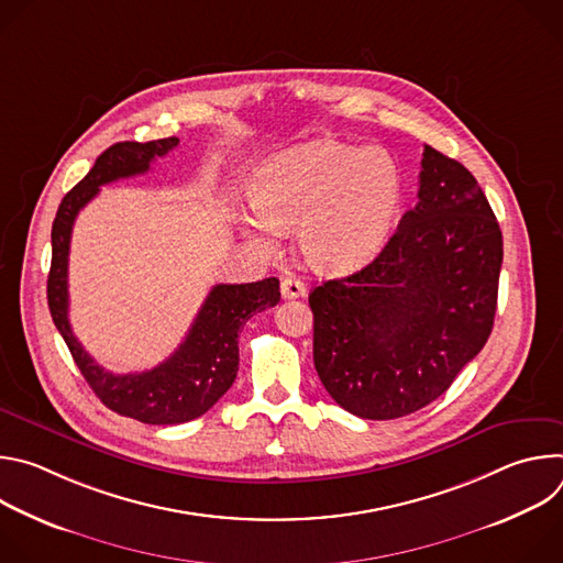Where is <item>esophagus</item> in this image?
Returning <instances> with one entry per match:
<instances>
[{
  "label": "esophagus",
  "mask_w": 563,
  "mask_h": 563,
  "mask_svg": "<svg viewBox=\"0 0 563 563\" xmlns=\"http://www.w3.org/2000/svg\"><path fill=\"white\" fill-rule=\"evenodd\" d=\"M280 294H283V298H300L307 294V285L300 278L287 276L280 283Z\"/></svg>",
  "instance_id": "1"
}]
</instances>
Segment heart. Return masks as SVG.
Returning a JSON list of instances; mask_svg holds the SVG:
<instances>
[{
  "mask_svg": "<svg viewBox=\"0 0 563 563\" xmlns=\"http://www.w3.org/2000/svg\"><path fill=\"white\" fill-rule=\"evenodd\" d=\"M404 194L396 159L383 148L316 140L287 148L258 169L250 196L258 218L247 233L269 247L274 229H298L309 263L347 272L389 240Z\"/></svg>",
  "mask_w": 563,
  "mask_h": 563,
  "instance_id": "obj_1",
  "label": "heart"
}]
</instances>
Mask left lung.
Wrapping results in <instances>:
<instances>
[{"mask_svg": "<svg viewBox=\"0 0 563 563\" xmlns=\"http://www.w3.org/2000/svg\"><path fill=\"white\" fill-rule=\"evenodd\" d=\"M501 261L486 194L426 144L419 202L380 254L309 294L313 365L330 396L372 421L432 404L493 332Z\"/></svg>", "mask_w": 563, "mask_h": 563, "instance_id": "obj_1", "label": "left lung"}]
</instances>
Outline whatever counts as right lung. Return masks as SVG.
I'll use <instances>...</instances> for the list:
<instances>
[{"label":"right lung","mask_w":563,"mask_h":563,"mask_svg":"<svg viewBox=\"0 0 563 563\" xmlns=\"http://www.w3.org/2000/svg\"><path fill=\"white\" fill-rule=\"evenodd\" d=\"M178 142V137H163L109 146L85 180L64 196L51 231L53 258L46 294L55 328L102 404L122 417L148 426H176L202 417L235 380L240 330L252 313L280 300L278 278L216 285L180 347L165 363L137 374H113L100 367L75 339L68 323V250L79 209L98 196L102 185L146 174L153 159L167 155Z\"/></svg>","instance_id":"obj_1"}]
</instances>
